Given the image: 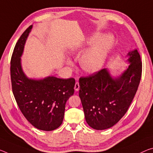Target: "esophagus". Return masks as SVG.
Listing matches in <instances>:
<instances>
[{
    "mask_svg": "<svg viewBox=\"0 0 153 153\" xmlns=\"http://www.w3.org/2000/svg\"><path fill=\"white\" fill-rule=\"evenodd\" d=\"M74 89L76 91H78L79 89V82H76V84H75V86H74Z\"/></svg>",
    "mask_w": 153,
    "mask_h": 153,
    "instance_id": "1",
    "label": "esophagus"
}]
</instances>
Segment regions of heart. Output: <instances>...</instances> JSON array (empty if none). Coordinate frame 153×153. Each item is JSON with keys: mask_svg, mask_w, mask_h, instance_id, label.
<instances>
[{"mask_svg": "<svg viewBox=\"0 0 153 153\" xmlns=\"http://www.w3.org/2000/svg\"><path fill=\"white\" fill-rule=\"evenodd\" d=\"M91 48L86 51L79 59V65L86 72L94 74L100 71L107 59L109 51L114 43V38L111 35L104 36L101 33L93 34L87 39L82 40L73 45L71 48L72 54H76L87 45L93 44Z\"/></svg>", "mask_w": 153, "mask_h": 153, "instance_id": "heart-1", "label": "heart"}]
</instances>
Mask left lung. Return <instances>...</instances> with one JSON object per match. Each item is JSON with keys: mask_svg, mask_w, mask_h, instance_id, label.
I'll return each mask as SVG.
<instances>
[{"mask_svg": "<svg viewBox=\"0 0 153 153\" xmlns=\"http://www.w3.org/2000/svg\"><path fill=\"white\" fill-rule=\"evenodd\" d=\"M129 65L113 77L103 69L79 79V92L86 123L96 130L113 127L125 114L136 93L142 76V62L137 50L128 53Z\"/></svg>", "mask_w": 153, "mask_h": 153, "instance_id": "obj_1", "label": "left lung"}]
</instances>
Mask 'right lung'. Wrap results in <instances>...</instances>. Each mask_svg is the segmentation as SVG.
<instances>
[{"mask_svg": "<svg viewBox=\"0 0 153 153\" xmlns=\"http://www.w3.org/2000/svg\"><path fill=\"white\" fill-rule=\"evenodd\" d=\"M33 26L24 31L16 43L11 59L12 91L22 113L38 129L53 131L61 125L65 104L74 93L75 79L48 76L30 79L21 65L24 45Z\"/></svg>", "mask_w": 153, "mask_h": 153, "instance_id": "1", "label": "right lung"}]
</instances>
